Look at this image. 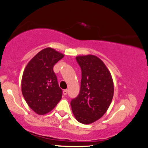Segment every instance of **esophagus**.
I'll list each match as a JSON object with an SVG mask.
<instances>
[{
    "label": "esophagus",
    "instance_id": "1",
    "mask_svg": "<svg viewBox=\"0 0 148 148\" xmlns=\"http://www.w3.org/2000/svg\"><path fill=\"white\" fill-rule=\"evenodd\" d=\"M63 94H64V96L67 95V94H68V90H64L63 91Z\"/></svg>",
    "mask_w": 148,
    "mask_h": 148
}]
</instances>
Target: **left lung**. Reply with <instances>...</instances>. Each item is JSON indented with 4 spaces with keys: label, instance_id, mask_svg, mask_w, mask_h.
I'll use <instances>...</instances> for the list:
<instances>
[{
    "label": "left lung",
    "instance_id": "1",
    "mask_svg": "<svg viewBox=\"0 0 148 148\" xmlns=\"http://www.w3.org/2000/svg\"><path fill=\"white\" fill-rule=\"evenodd\" d=\"M82 71L80 90L72 99V113L81 123L90 124L103 116L113 99V82L105 64L97 56H77Z\"/></svg>",
    "mask_w": 148,
    "mask_h": 148
}]
</instances>
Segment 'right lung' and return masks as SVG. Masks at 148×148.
Instances as JSON below:
<instances>
[{"label": "right lung", "mask_w": 148, "mask_h": 148, "mask_svg": "<svg viewBox=\"0 0 148 148\" xmlns=\"http://www.w3.org/2000/svg\"><path fill=\"white\" fill-rule=\"evenodd\" d=\"M64 55L50 47L37 53L25 68L21 81L23 97L31 109L39 115L51 111L62 99L53 66Z\"/></svg>", "instance_id": "right-lung-1"}]
</instances>
